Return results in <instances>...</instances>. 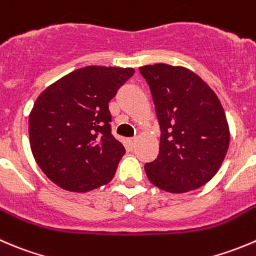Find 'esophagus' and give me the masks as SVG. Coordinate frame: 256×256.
Returning <instances> with one entry per match:
<instances>
[{
    "label": "esophagus",
    "mask_w": 256,
    "mask_h": 256,
    "mask_svg": "<svg viewBox=\"0 0 256 256\" xmlns=\"http://www.w3.org/2000/svg\"><path fill=\"white\" fill-rule=\"evenodd\" d=\"M135 142H136V138H128L126 140V145H128V148H135Z\"/></svg>",
    "instance_id": "1"
}]
</instances>
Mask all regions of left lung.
I'll return each instance as SVG.
<instances>
[{
    "mask_svg": "<svg viewBox=\"0 0 256 256\" xmlns=\"http://www.w3.org/2000/svg\"><path fill=\"white\" fill-rule=\"evenodd\" d=\"M160 125L158 158L145 164L151 184L174 194L205 185L228 152L229 126L214 91L196 74L166 64L138 68Z\"/></svg>",
    "mask_w": 256,
    "mask_h": 256,
    "instance_id": "1",
    "label": "left lung"
}]
</instances>
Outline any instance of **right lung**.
Returning a JSON list of instances; mask_svg holds the SVG:
<instances>
[{
	"instance_id": "obj_1",
	"label": "right lung",
	"mask_w": 256,
	"mask_h": 256,
	"mask_svg": "<svg viewBox=\"0 0 256 256\" xmlns=\"http://www.w3.org/2000/svg\"><path fill=\"white\" fill-rule=\"evenodd\" d=\"M134 68L86 66L37 98L30 145L44 175L65 190L86 192L112 180L125 148L111 134L108 102Z\"/></svg>"
}]
</instances>
